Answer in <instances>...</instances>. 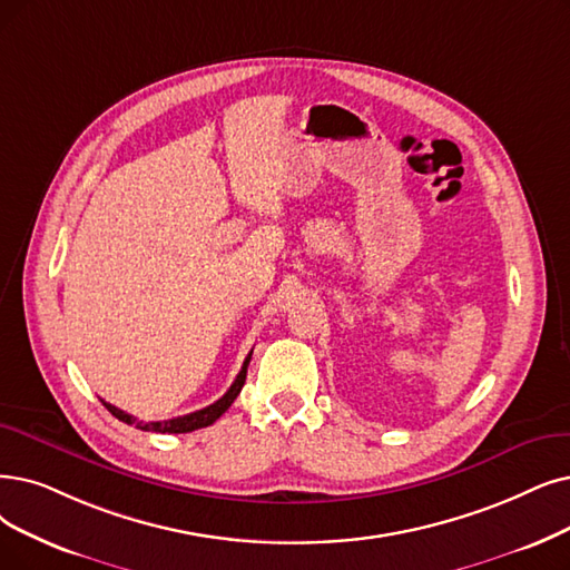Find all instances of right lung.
I'll use <instances>...</instances> for the list:
<instances>
[{
	"instance_id": "right-lung-1",
	"label": "right lung",
	"mask_w": 570,
	"mask_h": 570,
	"mask_svg": "<svg viewBox=\"0 0 570 570\" xmlns=\"http://www.w3.org/2000/svg\"><path fill=\"white\" fill-rule=\"evenodd\" d=\"M249 357H253V351H249V355L245 357L243 367H240V372H238L236 381L232 383L229 391H226V393H224L217 402H213L210 406L198 409V412H191V414H187V416H175V419H168V421H151V423H145V421H138L135 416L121 412L119 406H114V404H109V402H105V400H102V404L107 406V412H109L111 416H117L119 421H124V423H128V425H135V428H140V430H147V432H191V430H198V428H208V425H213V423L226 412V409L232 406V402L238 397V393H240V389H243V383H245V376H247Z\"/></svg>"
}]
</instances>
